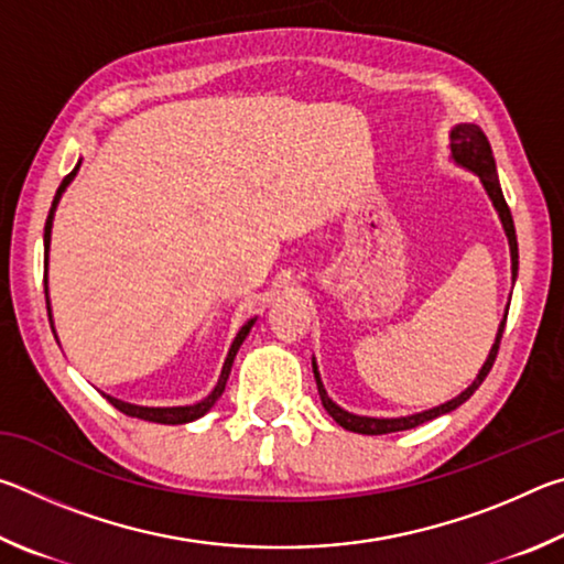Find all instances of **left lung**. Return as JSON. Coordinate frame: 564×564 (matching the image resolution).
<instances>
[{
    "label": "left lung",
    "mask_w": 564,
    "mask_h": 564,
    "mask_svg": "<svg viewBox=\"0 0 564 564\" xmlns=\"http://www.w3.org/2000/svg\"><path fill=\"white\" fill-rule=\"evenodd\" d=\"M451 159L455 161L457 166L465 169V171H473V174L480 178L485 194H488L492 208L498 212L502 231H505V236H508L510 263H512L510 271H512V283H514V279H518V236H514V224H512L510 208H508V204H505L500 178H498V169H495V156H492L490 141L482 133V129L477 127V123H455V127L451 129ZM508 308H510V303H508ZM508 308H505V316H502L500 326H498V336H495V343H492V348L488 352V358H485L482 368L477 370L475 380L463 390L460 395L447 400V403L427 408V410H420V413H413V415H400V417H373V415L350 413V410L340 408L336 400L328 395V390H326V386H323L321 373H318V362H316V358H313V376H316V386H318V395H321L323 408L328 410V415L336 420L340 427H346V431H350V433H362V435H386V433L410 431V427L423 425V423H427V420H433L437 415L451 413V410L460 408L465 400L482 386V380L488 378L492 362H495V356H498L500 338H502V330H505V321H508Z\"/></svg>",
    "instance_id": "left-lung-1"
}]
</instances>
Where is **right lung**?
<instances>
[{
    "label": "right lung",
    "mask_w": 564,
    "mask_h": 564,
    "mask_svg": "<svg viewBox=\"0 0 564 564\" xmlns=\"http://www.w3.org/2000/svg\"><path fill=\"white\" fill-rule=\"evenodd\" d=\"M79 166H82V159L76 161V166L72 169V174H69V176H64L62 186L56 188V196H54V202H52L50 216H46V226H44V265H46V269H50V246H52V226H54L56 206H59L62 196H64V191H66V186H69L72 181H74V176H76V171H79ZM44 293H46V311H50V323H54V321H52V303H50V285H46V275H44ZM256 321H259V316L248 318V321L243 323V326H241V330L236 333V338H234V343H231V348H228V352H226V360H224L221 376H218V383L214 386L212 393H208L204 400H198V403H191V405L154 408V405H137V403H127V400H119V398H113V395H109V393H101V395L107 398L113 408L121 410V413H123V415H129V417H141V420H149V423H161V425H184V423H194V420L204 417V415L208 413V410H212V408L216 405V400L221 398V393L226 390V380H228V376H231V366H234L236 352H238V348L243 346V340H246L248 333H251V328H253V323H256ZM54 338H56V330H54Z\"/></svg>",
    "instance_id": "add662e5"
}]
</instances>
